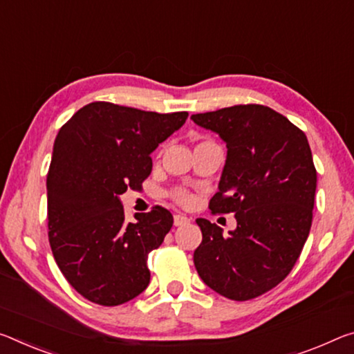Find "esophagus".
<instances>
[{
  "instance_id": "1",
  "label": "esophagus",
  "mask_w": 354,
  "mask_h": 354,
  "mask_svg": "<svg viewBox=\"0 0 354 354\" xmlns=\"http://www.w3.org/2000/svg\"><path fill=\"white\" fill-rule=\"evenodd\" d=\"M190 222V218L183 216V214H176L175 218H173V223H175V227H183V225H187Z\"/></svg>"
}]
</instances>
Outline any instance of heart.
<instances>
[{
  "mask_svg": "<svg viewBox=\"0 0 354 354\" xmlns=\"http://www.w3.org/2000/svg\"><path fill=\"white\" fill-rule=\"evenodd\" d=\"M171 198L181 206H189L192 203V195H190L186 189H175L171 192Z\"/></svg>",
  "mask_w": 354,
  "mask_h": 354,
  "instance_id": "b5f03b06",
  "label": "heart"
}]
</instances>
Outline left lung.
<instances>
[{
  "label": "left lung",
  "instance_id": "left-lung-1",
  "mask_svg": "<svg viewBox=\"0 0 354 354\" xmlns=\"http://www.w3.org/2000/svg\"><path fill=\"white\" fill-rule=\"evenodd\" d=\"M227 143L212 214L234 212L236 228L197 218L194 252L201 280L216 293L248 301L282 282L298 261L312 227L317 170L306 133L265 105H233L190 116Z\"/></svg>",
  "mask_w": 354,
  "mask_h": 354
}]
</instances>
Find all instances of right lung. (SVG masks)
<instances>
[{"instance_id":"obj_1","label":"right lung","mask_w":354,"mask_h":354,"mask_svg":"<svg viewBox=\"0 0 354 354\" xmlns=\"http://www.w3.org/2000/svg\"><path fill=\"white\" fill-rule=\"evenodd\" d=\"M187 116L91 102L59 129L47 175L48 241L63 276L88 301L120 306L147 290L148 254L164 243L173 216L153 206L126 222L120 195L142 189L151 153Z\"/></svg>"}]
</instances>
